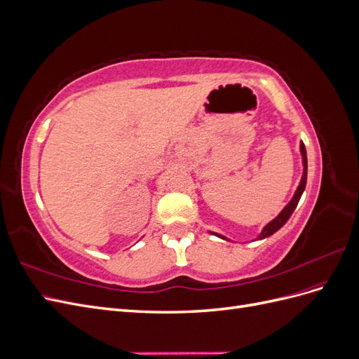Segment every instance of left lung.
Returning <instances> with one entry per match:
<instances>
[{
	"label": "left lung",
	"mask_w": 359,
	"mask_h": 359,
	"mask_svg": "<svg viewBox=\"0 0 359 359\" xmlns=\"http://www.w3.org/2000/svg\"><path fill=\"white\" fill-rule=\"evenodd\" d=\"M299 151H301L302 168H304V169H302V177H301V181H299V186L297 187V191H295V194H293V198L290 199V202L285 206L283 210L280 211V214L276 217V219H273L268 224H265L262 232H260V233L257 235L256 240H265V238L271 236L273 233H276L278 229H281V227H283V226L286 224V222L289 220V217L292 215V212L295 211V208H297V205H298V202H299V199H301V196H302V193H304V189H306V184H307V151H306V147H304L302 142L299 144ZM211 233H214L215 236L222 238V240L229 241L224 235L215 233V232H211Z\"/></svg>",
	"instance_id": "left-lung-1"
}]
</instances>
